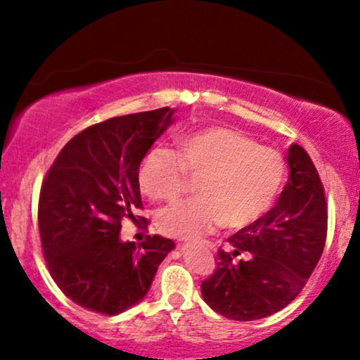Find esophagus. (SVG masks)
Returning <instances> with one entry per match:
<instances>
[{"mask_svg": "<svg viewBox=\"0 0 360 360\" xmlns=\"http://www.w3.org/2000/svg\"><path fill=\"white\" fill-rule=\"evenodd\" d=\"M205 245H206V248H208L210 250H213V249H214V245L211 244V243H205Z\"/></svg>", "mask_w": 360, "mask_h": 360, "instance_id": "obj_1", "label": "esophagus"}]
</instances>
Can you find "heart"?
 <instances>
[{"label": "heart", "mask_w": 360, "mask_h": 360, "mask_svg": "<svg viewBox=\"0 0 360 360\" xmlns=\"http://www.w3.org/2000/svg\"><path fill=\"white\" fill-rule=\"evenodd\" d=\"M287 165L278 150L260 146L234 127H210L176 142V157L154 150L139 169L147 198L174 203L186 179L198 180V198L170 206L157 216V229L176 239H193L219 226L240 231L267 213L282 190Z\"/></svg>", "instance_id": "b5f03b06"}]
</instances>
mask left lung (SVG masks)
I'll use <instances>...</instances> for the list:
<instances>
[{
  "label": "left lung",
  "instance_id": "obj_1",
  "mask_svg": "<svg viewBox=\"0 0 360 360\" xmlns=\"http://www.w3.org/2000/svg\"><path fill=\"white\" fill-rule=\"evenodd\" d=\"M290 176L275 206L238 231L216 254L214 272L201 282L216 313L252 321L292 303L321 259L328 234L324 186L302 146L288 149Z\"/></svg>",
  "mask_w": 360,
  "mask_h": 360
}]
</instances>
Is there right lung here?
Segmentation results:
<instances>
[{"instance_id": "1", "label": "right lung", "mask_w": 360, "mask_h": 360, "mask_svg": "<svg viewBox=\"0 0 360 360\" xmlns=\"http://www.w3.org/2000/svg\"><path fill=\"white\" fill-rule=\"evenodd\" d=\"M169 106L93 124L63 146L42 181L39 234L53 282L65 297L100 314H120L149 292L174 240L146 236L122 243L121 221L147 229L139 165L174 122Z\"/></svg>"}]
</instances>
